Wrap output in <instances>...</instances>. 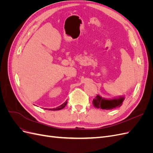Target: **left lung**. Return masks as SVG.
Masks as SVG:
<instances>
[{
	"mask_svg": "<svg viewBox=\"0 0 153 153\" xmlns=\"http://www.w3.org/2000/svg\"><path fill=\"white\" fill-rule=\"evenodd\" d=\"M124 97L120 96L118 98L106 100L99 95H97L96 98L92 100V104L96 108H101L103 110H112L115 108L120 107L123 104Z\"/></svg>",
	"mask_w": 153,
	"mask_h": 153,
	"instance_id": "obj_1",
	"label": "left lung"
}]
</instances>
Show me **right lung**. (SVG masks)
<instances>
[{
    "instance_id": "obj_1",
    "label": "right lung",
    "mask_w": 153,
    "mask_h": 153,
    "mask_svg": "<svg viewBox=\"0 0 153 153\" xmlns=\"http://www.w3.org/2000/svg\"><path fill=\"white\" fill-rule=\"evenodd\" d=\"M67 103H68V101H66V102H64L63 104H62L61 105H60V106H59L58 107H57V108H49L48 109V110H62V108H64V107H65V106L67 105ZM45 109H48V108H45Z\"/></svg>"
}]
</instances>
